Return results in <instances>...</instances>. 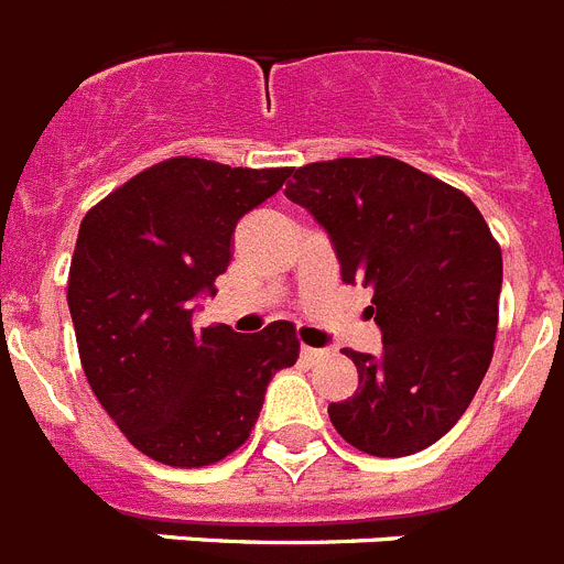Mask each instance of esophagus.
<instances>
[{"instance_id": "obj_1", "label": "esophagus", "mask_w": 564, "mask_h": 564, "mask_svg": "<svg viewBox=\"0 0 564 564\" xmlns=\"http://www.w3.org/2000/svg\"><path fill=\"white\" fill-rule=\"evenodd\" d=\"M301 357H303V360H310V364H315V360H321V357H323V349H312V346H301Z\"/></svg>"}]
</instances>
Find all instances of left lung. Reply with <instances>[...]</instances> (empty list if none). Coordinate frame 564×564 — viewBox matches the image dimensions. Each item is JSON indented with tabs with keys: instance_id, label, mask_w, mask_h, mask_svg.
Segmentation results:
<instances>
[{
	"instance_id": "1",
	"label": "left lung",
	"mask_w": 564,
	"mask_h": 564,
	"mask_svg": "<svg viewBox=\"0 0 564 564\" xmlns=\"http://www.w3.org/2000/svg\"><path fill=\"white\" fill-rule=\"evenodd\" d=\"M286 198L329 235L343 283L371 289L380 355L346 349L357 391L329 403L346 443L409 457L471 405L497 337L502 252L471 198L405 161L335 159L295 170Z\"/></svg>"
}]
</instances>
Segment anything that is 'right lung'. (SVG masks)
Returning a JSON list of instances; mask_svg holds the SVG:
<instances>
[{
	"mask_svg": "<svg viewBox=\"0 0 564 564\" xmlns=\"http://www.w3.org/2000/svg\"><path fill=\"white\" fill-rule=\"evenodd\" d=\"M292 175L204 159L150 166L85 215L67 306L87 383L127 440L178 468L247 443L275 371L295 366L289 321L238 335L195 329L232 261V232Z\"/></svg>",
	"mask_w": 564,
	"mask_h": 564,
	"instance_id": "1",
	"label": "right lung"
}]
</instances>
